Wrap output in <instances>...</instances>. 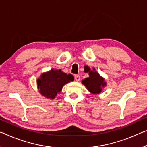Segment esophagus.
Wrapping results in <instances>:
<instances>
[{
  "instance_id": "obj_1",
  "label": "esophagus",
  "mask_w": 147,
  "mask_h": 147,
  "mask_svg": "<svg viewBox=\"0 0 147 147\" xmlns=\"http://www.w3.org/2000/svg\"><path fill=\"white\" fill-rule=\"evenodd\" d=\"M75 79L77 81H79L80 80V76L79 75H76L75 76Z\"/></svg>"
}]
</instances>
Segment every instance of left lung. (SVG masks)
I'll list each match as a JSON object with an SVG mask.
<instances>
[{"label":"left lung","mask_w":147,"mask_h":147,"mask_svg":"<svg viewBox=\"0 0 147 147\" xmlns=\"http://www.w3.org/2000/svg\"><path fill=\"white\" fill-rule=\"evenodd\" d=\"M89 78L82 80V83L91 94H97L100 93L102 91V88L107 85L105 79L99 75L94 68H93V70L89 72Z\"/></svg>","instance_id":"obj_1"}]
</instances>
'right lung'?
<instances>
[{"label": "right lung", "mask_w": 147, "mask_h": 147, "mask_svg": "<svg viewBox=\"0 0 147 147\" xmlns=\"http://www.w3.org/2000/svg\"><path fill=\"white\" fill-rule=\"evenodd\" d=\"M74 80L71 74L67 75L61 69H52L41 74L37 80V87L39 92L47 98L54 99L62 91L63 86Z\"/></svg>", "instance_id": "add662e5"}]
</instances>
